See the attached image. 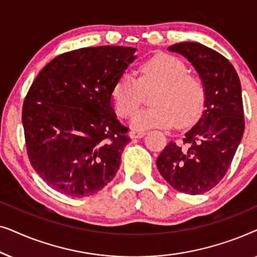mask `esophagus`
<instances>
[{
  "mask_svg": "<svg viewBox=\"0 0 257 257\" xmlns=\"http://www.w3.org/2000/svg\"><path fill=\"white\" fill-rule=\"evenodd\" d=\"M128 136H130V138H132V139H140L145 136V132L144 131H131L128 133Z\"/></svg>",
  "mask_w": 257,
  "mask_h": 257,
  "instance_id": "34e87169",
  "label": "esophagus"
}]
</instances>
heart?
I'll use <instances>...</instances> for the list:
<instances>
[{
    "instance_id": "heart-1",
    "label": "heart",
    "mask_w": 257,
    "mask_h": 257,
    "mask_svg": "<svg viewBox=\"0 0 257 257\" xmlns=\"http://www.w3.org/2000/svg\"><path fill=\"white\" fill-rule=\"evenodd\" d=\"M138 79L125 73L115 84L113 99L119 115L130 117L140 106L143 91L158 87L154 95V107L141 110L131 118V125L139 130L170 127L192 124L205 104V86L198 77L188 75L180 59L161 54L143 63Z\"/></svg>"
}]
</instances>
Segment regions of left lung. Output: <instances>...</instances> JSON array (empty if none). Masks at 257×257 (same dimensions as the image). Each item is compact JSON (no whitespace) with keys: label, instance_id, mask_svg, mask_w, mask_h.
Wrapping results in <instances>:
<instances>
[{"label":"left lung","instance_id":"left-lung-1","mask_svg":"<svg viewBox=\"0 0 257 257\" xmlns=\"http://www.w3.org/2000/svg\"><path fill=\"white\" fill-rule=\"evenodd\" d=\"M187 59L205 86V110L180 143L171 142L157 159L163 178L179 192L203 194L229 168L244 131L241 83L227 58L206 45L182 42L168 47Z\"/></svg>","mask_w":257,"mask_h":257}]
</instances>
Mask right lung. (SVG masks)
Segmentation results:
<instances>
[{"instance_id":"1","label":"right lung","mask_w":257,"mask_h":257,"mask_svg":"<svg viewBox=\"0 0 257 257\" xmlns=\"http://www.w3.org/2000/svg\"><path fill=\"white\" fill-rule=\"evenodd\" d=\"M136 51L105 45L65 52L30 86L22 110L28 156L62 194L92 195L117 173L130 138L114 112L113 90Z\"/></svg>"}]
</instances>
